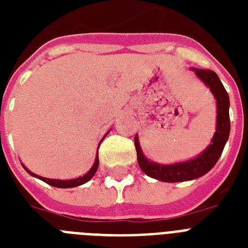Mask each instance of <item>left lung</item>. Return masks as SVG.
<instances>
[{
    "instance_id": "left-lung-1",
    "label": "left lung",
    "mask_w": 248,
    "mask_h": 248,
    "mask_svg": "<svg viewBox=\"0 0 248 248\" xmlns=\"http://www.w3.org/2000/svg\"><path fill=\"white\" fill-rule=\"evenodd\" d=\"M194 72L210 87L217 103V121H216L215 135L210 147L202 155L192 161L177 163V165H158V163L148 161L140 149L138 136H135L136 155H138L140 169L145 175L157 180L166 181V183H177V181L197 179L207 173L220 158L225 143L229 138L231 120H229V96H228L227 90L217 75L211 69H197L196 68Z\"/></svg>"
}]
</instances>
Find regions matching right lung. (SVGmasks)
Masks as SVG:
<instances>
[{
    "instance_id": "add662e5",
    "label": "right lung",
    "mask_w": 248,
    "mask_h": 248,
    "mask_svg": "<svg viewBox=\"0 0 248 248\" xmlns=\"http://www.w3.org/2000/svg\"><path fill=\"white\" fill-rule=\"evenodd\" d=\"M97 167H99V157L96 155V159H95V163H93V166L91 167V170H90L89 172L86 173V175H83L82 177H77V179H73V180H55V179H46V177H41L38 176V175H34V173L29 172L31 175H33V176H37L38 179H41L42 181H45V183H47L48 185H52V186H56V188H73V186H78V185H82L85 184L86 181H89L91 177L95 175V172H96Z\"/></svg>"
}]
</instances>
